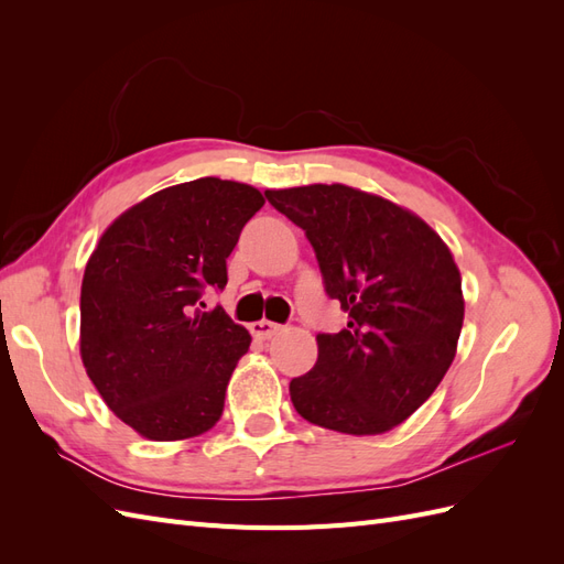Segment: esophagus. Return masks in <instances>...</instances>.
Here are the masks:
<instances>
[{
	"mask_svg": "<svg viewBox=\"0 0 564 564\" xmlns=\"http://www.w3.org/2000/svg\"><path fill=\"white\" fill-rule=\"evenodd\" d=\"M280 332H282V324L270 322V319H261V322H253V324H251V334H253L256 338H263V340L272 338V336L280 334Z\"/></svg>",
	"mask_w": 564,
	"mask_h": 564,
	"instance_id": "esophagus-1",
	"label": "esophagus"
}]
</instances>
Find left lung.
<instances>
[{
    "instance_id": "obj_1",
    "label": "left lung",
    "mask_w": 564,
    "mask_h": 564,
    "mask_svg": "<svg viewBox=\"0 0 564 564\" xmlns=\"http://www.w3.org/2000/svg\"><path fill=\"white\" fill-rule=\"evenodd\" d=\"M315 251L348 327L317 334V362L292 379L296 412L322 429L379 435L412 416L445 377L464 324L460 275L419 216L348 185L265 191Z\"/></svg>"
}]
</instances>
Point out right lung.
<instances>
[{
    "label": "right lung",
    "instance_id": "obj_1",
    "mask_svg": "<svg viewBox=\"0 0 564 564\" xmlns=\"http://www.w3.org/2000/svg\"><path fill=\"white\" fill-rule=\"evenodd\" d=\"M263 207L251 185L197 178L164 187L104 232L82 280V362L100 398L135 433L202 435L224 414L226 388L251 336L207 305L226 259Z\"/></svg>",
    "mask_w": 564,
    "mask_h": 564
}]
</instances>
